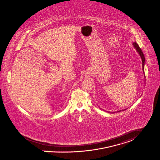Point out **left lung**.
Wrapping results in <instances>:
<instances>
[{
	"label": "left lung",
	"mask_w": 160,
	"mask_h": 160,
	"mask_svg": "<svg viewBox=\"0 0 160 160\" xmlns=\"http://www.w3.org/2000/svg\"><path fill=\"white\" fill-rule=\"evenodd\" d=\"M133 46H134V47L136 48V49L137 50V51L139 52V55H140V56L141 57V58H142V68H143V72L144 73V63H145V58H144V54H143V52H142V50H141V49L140 48V47L139 46V45L137 44L136 42H134V43H133ZM145 75V74H144ZM120 111H118V112H120Z\"/></svg>",
	"instance_id": "obj_1"
}]
</instances>
